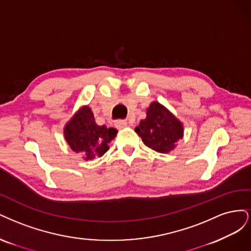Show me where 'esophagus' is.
<instances>
[{
	"mask_svg": "<svg viewBox=\"0 0 251 251\" xmlns=\"http://www.w3.org/2000/svg\"><path fill=\"white\" fill-rule=\"evenodd\" d=\"M115 125H116V127H117L118 129H122V128L126 127V126L128 125V123H127V121H124V120H118V121H116Z\"/></svg>",
	"mask_w": 251,
	"mask_h": 251,
	"instance_id": "esophagus-1",
	"label": "esophagus"
}]
</instances>
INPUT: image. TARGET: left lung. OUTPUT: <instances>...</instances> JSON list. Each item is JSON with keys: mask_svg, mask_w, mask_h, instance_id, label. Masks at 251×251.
I'll use <instances>...</instances> for the list:
<instances>
[{"mask_svg": "<svg viewBox=\"0 0 251 251\" xmlns=\"http://www.w3.org/2000/svg\"><path fill=\"white\" fill-rule=\"evenodd\" d=\"M134 130L146 146L160 153L173 150L183 133L179 121L157 102L151 103L146 119L142 120Z\"/></svg>", "mask_w": 251, "mask_h": 251, "instance_id": "obj_1", "label": "left lung"}]
</instances>
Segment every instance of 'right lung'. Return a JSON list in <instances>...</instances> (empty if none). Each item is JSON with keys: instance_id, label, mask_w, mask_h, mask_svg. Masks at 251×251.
<instances>
[{"instance_id": "obj_1", "label": "right lung", "mask_w": 251, "mask_h": 251, "mask_svg": "<svg viewBox=\"0 0 251 251\" xmlns=\"http://www.w3.org/2000/svg\"><path fill=\"white\" fill-rule=\"evenodd\" d=\"M117 132L115 128L97 125L93 111L87 106L80 109L64 128V136L70 147L76 153L84 154L85 159L102 156Z\"/></svg>"}]
</instances>
